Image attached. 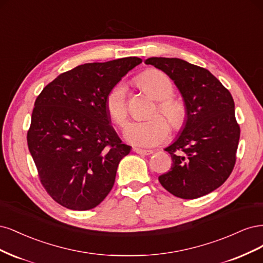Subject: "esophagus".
I'll list each match as a JSON object with an SVG mask.
<instances>
[{
	"label": "esophagus",
	"instance_id": "obj_1",
	"mask_svg": "<svg viewBox=\"0 0 263 263\" xmlns=\"http://www.w3.org/2000/svg\"><path fill=\"white\" fill-rule=\"evenodd\" d=\"M133 152H135V153H138L140 155H152L154 153V151L152 149H142V148H133Z\"/></svg>",
	"mask_w": 263,
	"mask_h": 263
}]
</instances>
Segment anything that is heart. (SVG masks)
<instances>
[{
  "mask_svg": "<svg viewBox=\"0 0 263 263\" xmlns=\"http://www.w3.org/2000/svg\"><path fill=\"white\" fill-rule=\"evenodd\" d=\"M138 83L144 91L158 103L151 114V119L130 123L124 131V137L133 145L143 147L156 146L165 141L169 133L167 121L173 130L183 128L187 121V109L181 101L172 98L174 85L165 73L157 70L148 71L140 76ZM105 107L110 120L119 128H123L129 117L125 84L118 83L109 90ZM159 113L166 118V122L159 116Z\"/></svg>",
  "mask_w": 263,
  "mask_h": 263,
  "instance_id": "heart-1",
  "label": "heart"
}]
</instances>
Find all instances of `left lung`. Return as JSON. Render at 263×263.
Segmentation results:
<instances>
[{"mask_svg":"<svg viewBox=\"0 0 263 263\" xmlns=\"http://www.w3.org/2000/svg\"><path fill=\"white\" fill-rule=\"evenodd\" d=\"M146 64L165 72L179 89L187 121L177 140L165 148L172 168L160 184L175 197L197 199L226 181L236 163L240 128L231 92L206 69L177 58H148Z\"/></svg>","mask_w":263,"mask_h":263,"instance_id":"obj_1","label":"left lung"}]
</instances>
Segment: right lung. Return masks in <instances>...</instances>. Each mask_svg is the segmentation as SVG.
Returning a JSON list of instances; mask_svg holds the SVG:
<instances>
[{
    "label": "right lung",
    "mask_w": 263,
    "mask_h": 263,
    "mask_svg": "<svg viewBox=\"0 0 263 263\" xmlns=\"http://www.w3.org/2000/svg\"><path fill=\"white\" fill-rule=\"evenodd\" d=\"M142 63L128 57L85 63L58 76L35 101L27 143L39 179L59 204L94 209L112 189L117 168L131 146L110 124L109 90Z\"/></svg>",
    "instance_id": "1"
}]
</instances>
